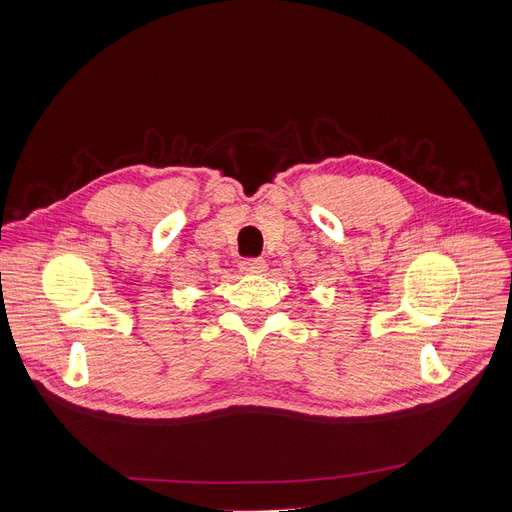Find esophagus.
Wrapping results in <instances>:
<instances>
[{"mask_svg":"<svg viewBox=\"0 0 512 512\" xmlns=\"http://www.w3.org/2000/svg\"><path fill=\"white\" fill-rule=\"evenodd\" d=\"M238 265H240V272H245V274H261V272H265V261L259 259V257L242 259Z\"/></svg>","mask_w":512,"mask_h":512,"instance_id":"obj_1","label":"esophagus"}]
</instances>
